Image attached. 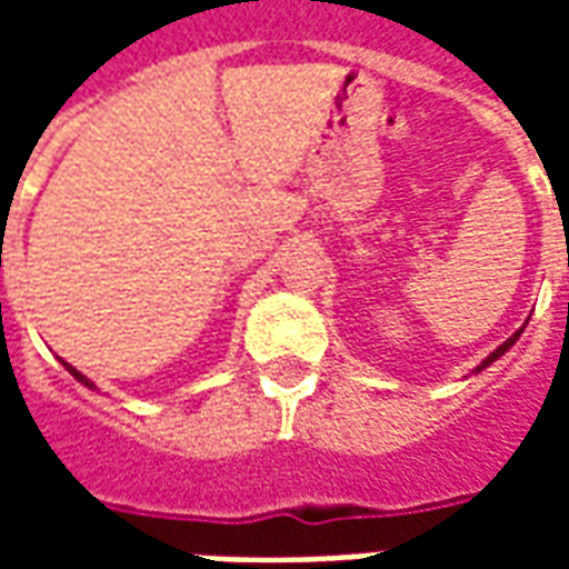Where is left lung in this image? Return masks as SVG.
Listing matches in <instances>:
<instances>
[{
    "label": "left lung",
    "mask_w": 569,
    "mask_h": 569,
    "mask_svg": "<svg viewBox=\"0 0 569 569\" xmlns=\"http://www.w3.org/2000/svg\"><path fill=\"white\" fill-rule=\"evenodd\" d=\"M518 335H521V332H515V335H512V338H509V341H502V345H500V347H497V350H493V353H490V357H488V359H485V362H481V366H478V369H476V371H481V369H488V366H490V362H493V359H497V357H502V353H506V350H509V347H512V345H515V341H518Z\"/></svg>",
    "instance_id": "8db88e82"
}]
</instances>
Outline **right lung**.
I'll list each match as a JSON object with an SVG mask.
<instances>
[{"instance_id": "obj_1", "label": "right lung", "mask_w": 569, "mask_h": 569, "mask_svg": "<svg viewBox=\"0 0 569 569\" xmlns=\"http://www.w3.org/2000/svg\"><path fill=\"white\" fill-rule=\"evenodd\" d=\"M67 369H69V375H76V378H79V381H81V383H84V387H93V383H91V381H88V378H84V375H81V371H79V369H72V366H67Z\"/></svg>"}]
</instances>
